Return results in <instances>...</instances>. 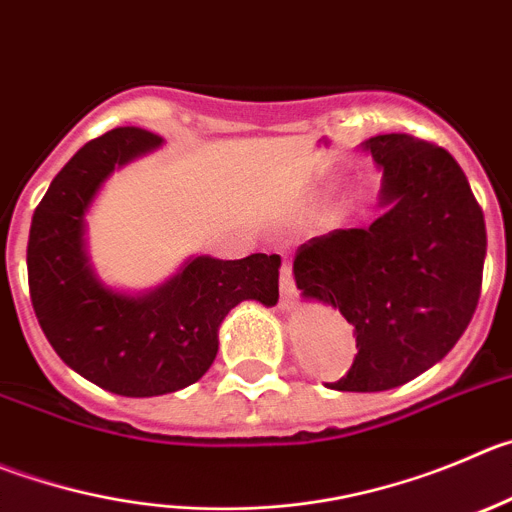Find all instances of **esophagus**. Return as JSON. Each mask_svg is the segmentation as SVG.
<instances>
[{
	"mask_svg": "<svg viewBox=\"0 0 512 512\" xmlns=\"http://www.w3.org/2000/svg\"><path fill=\"white\" fill-rule=\"evenodd\" d=\"M295 283H293V272H290V265L285 262L283 270H280V308L283 310H295Z\"/></svg>",
	"mask_w": 512,
	"mask_h": 512,
	"instance_id": "obj_1",
	"label": "esophagus"
}]
</instances>
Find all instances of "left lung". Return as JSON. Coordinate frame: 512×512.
I'll list each match as a JSON object with an SVG mask.
<instances>
[{
  "instance_id": "8db88e82",
  "label": "left lung",
  "mask_w": 512,
  "mask_h": 512,
  "mask_svg": "<svg viewBox=\"0 0 512 512\" xmlns=\"http://www.w3.org/2000/svg\"><path fill=\"white\" fill-rule=\"evenodd\" d=\"M381 171V217L298 247L300 298L331 305L356 336L338 391H386L452 351L480 300L485 219L465 171L407 133L361 143Z\"/></svg>"
}]
</instances>
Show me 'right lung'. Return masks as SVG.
<instances>
[{"instance_id": "obj_1", "label": "right lung", "mask_w": 512, "mask_h": 512, "mask_svg": "<svg viewBox=\"0 0 512 512\" xmlns=\"http://www.w3.org/2000/svg\"><path fill=\"white\" fill-rule=\"evenodd\" d=\"M164 146L141 128H116L62 166L35 209L27 275L37 321L57 356L118 396H161L202 379L234 305L278 303L280 255L217 260L189 255L146 290L105 283L90 262L88 214L113 171Z\"/></svg>"}]
</instances>
